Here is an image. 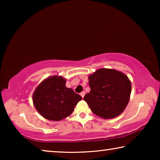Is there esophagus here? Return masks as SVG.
Masks as SVG:
<instances>
[{"mask_svg": "<svg viewBox=\"0 0 160 160\" xmlns=\"http://www.w3.org/2000/svg\"><path fill=\"white\" fill-rule=\"evenodd\" d=\"M80 96L83 98L84 96H85V92H80Z\"/></svg>", "mask_w": 160, "mask_h": 160, "instance_id": "34e87169", "label": "esophagus"}]
</instances>
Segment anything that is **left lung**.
<instances>
[{
	"mask_svg": "<svg viewBox=\"0 0 160 160\" xmlns=\"http://www.w3.org/2000/svg\"><path fill=\"white\" fill-rule=\"evenodd\" d=\"M91 90L83 99L94 114L104 119L115 118L128 105L131 93V80L115 69L99 68L89 75Z\"/></svg>",
	"mask_w": 160,
	"mask_h": 160,
	"instance_id": "1",
	"label": "left lung"
}]
</instances>
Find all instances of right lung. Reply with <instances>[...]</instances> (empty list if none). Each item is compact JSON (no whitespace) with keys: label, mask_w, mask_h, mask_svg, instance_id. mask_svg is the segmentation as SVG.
<instances>
[{"label":"right lung","mask_w":160,"mask_h":160,"mask_svg":"<svg viewBox=\"0 0 160 160\" xmlns=\"http://www.w3.org/2000/svg\"><path fill=\"white\" fill-rule=\"evenodd\" d=\"M66 80L60 75L48 77L38 85L32 94L34 107L40 115L58 121L69 116L82 97L66 86Z\"/></svg>","instance_id":"add662e5"}]
</instances>
